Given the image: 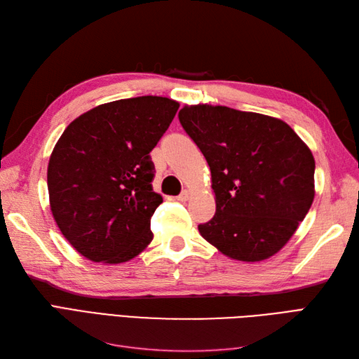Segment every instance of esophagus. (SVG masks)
Masks as SVG:
<instances>
[{
  "label": "esophagus",
  "instance_id": "34e87169",
  "mask_svg": "<svg viewBox=\"0 0 359 359\" xmlns=\"http://www.w3.org/2000/svg\"><path fill=\"white\" fill-rule=\"evenodd\" d=\"M190 199V191L189 190H184L180 196H177L178 202H187Z\"/></svg>",
  "mask_w": 359,
  "mask_h": 359
}]
</instances>
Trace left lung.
Returning a JSON list of instances; mask_svg holds the SVG:
<instances>
[{
  "label": "left lung",
  "instance_id": "1",
  "mask_svg": "<svg viewBox=\"0 0 359 359\" xmlns=\"http://www.w3.org/2000/svg\"><path fill=\"white\" fill-rule=\"evenodd\" d=\"M178 116L211 170L215 214L201 235L241 262L274 256L314 199L310 148L274 116L212 104H186Z\"/></svg>",
  "mask_w": 359,
  "mask_h": 359
}]
</instances>
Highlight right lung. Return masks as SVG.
Instances as JSON below:
<instances>
[{"instance_id":"right-lung-1","label":"right lung","mask_w":359,"mask_h":359,"mask_svg":"<svg viewBox=\"0 0 359 359\" xmlns=\"http://www.w3.org/2000/svg\"><path fill=\"white\" fill-rule=\"evenodd\" d=\"M180 107L168 97L104 103L72 121L48 165L53 219L76 252L93 262L123 264L153 241L149 153Z\"/></svg>"}]
</instances>
